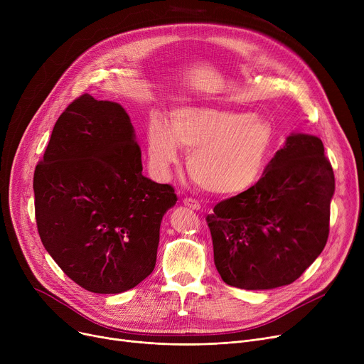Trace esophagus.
Here are the masks:
<instances>
[{"label": "esophagus", "mask_w": 364, "mask_h": 364, "mask_svg": "<svg viewBox=\"0 0 364 364\" xmlns=\"http://www.w3.org/2000/svg\"><path fill=\"white\" fill-rule=\"evenodd\" d=\"M183 203L186 205V206H188L190 209H200V203L196 200V199H192V198H186V199H183Z\"/></svg>", "instance_id": "1"}]
</instances>
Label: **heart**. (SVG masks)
<instances>
[{
	"label": "heart",
	"mask_w": 364,
	"mask_h": 364,
	"mask_svg": "<svg viewBox=\"0 0 364 364\" xmlns=\"http://www.w3.org/2000/svg\"><path fill=\"white\" fill-rule=\"evenodd\" d=\"M273 140L272 124L259 114L208 106L177 109L169 127L161 118L147 127L153 169L168 176L180 146L190 151V177L215 195H236L252 187L262 176Z\"/></svg>",
	"instance_id": "heart-1"
}]
</instances>
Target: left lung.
<instances>
[{
    "mask_svg": "<svg viewBox=\"0 0 364 364\" xmlns=\"http://www.w3.org/2000/svg\"><path fill=\"white\" fill-rule=\"evenodd\" d=\"M333 192L321 140L291 134L252 187L206 217L221 279L247 291L295 282L326 246Z\"/></svg>",
    "mask_w": 364,
    "mask_h": 364,
    "instance_id": "left-lung-1",
    "label": "left lung"
}]
</instances>
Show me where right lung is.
I'll use <instances>...</instances> for the list:
<instances>
[{
	"instance_id": "1",
	"label": "right lung",
	"mask_w": 364,
	"mask_h": 364,
	"mask_svg": "<svg viewBox=\"0 0 364 364\" xmlns=\"http://www.w3.org/2000/svg\"><path fill=\"white\" fill-rule=\"evenodd\" d=\"M125 109L82 94L57 119L33 174L35 218L57 265L94 294L132 289L155 269L169 184L143 176Z\"/></svg>"
}]
</instances>
